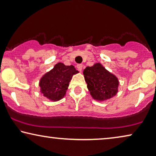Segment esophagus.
Listing matches in <instances>:
<instances>
[{
    "label": "esophagus",
    "mask_w": 156,
    "mask_h": 156,
    "mask_svg": "<svg viewBox=\"0 0 156 156\" xmlns=\"http://www.w3.org/2000/svg\"><path fill=\"white\" fill-rule=\"evenodd\" d=\"M77 69L79 71H81L83 69V64H78L77 65Z\"/></svg>",
    "instance_id": "34e87169"
}]
</instances>
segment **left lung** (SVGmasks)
<instances>
[{"label": "left lung", "instance_id": "1", "mask_svg": "<svg viewBox=\"0 0 156 156\" xmlns=\"http://www.w3.org/2000/svg\"><path fill=\"white\" fill-rule=\"evenodd\" d=\"M83 75L87 89L94 100L106 101L118 92V78L101 63L86 67L83 70Z\"/></svg>", "mask_w": 156, "mask_h": 156}]
</instances>
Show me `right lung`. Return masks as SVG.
<instances>
[{
    "label": "right lung",
    "instance_id": "right-lung-1",
    "mask_svg": "<svg viewBox=\"0 0 156 156\" xmlns=\"http://www.w3.org/2000/svg\"><path fill=\"white\" fill-rule=\"evenodd\" d=\"M78 73L79 71L73 65L66 66L64 64L59 62L40 79V92L50 101L61 100L66 94L69 82L73 76Z\"/></svg>",
    "mask_w": 156,
    "mask_h": 156
}]
</instances>
